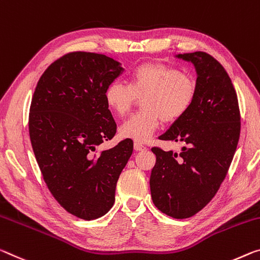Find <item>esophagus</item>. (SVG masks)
Masks as SVG:
<instances>
[{
  "instance_id": "34e87169",
  "label": "esophagus",
  "mask_w": 260,
  "mask_h": 260,
  "mask_svg": "<svg viewBox=\"0 0 260 260\" xmlns=\"http://www.w3.org/2000/svg\"><path fill=\"white\" fill-rule=\"evenodd\" d=\"M134 149L137 150V151H143V150H146L147 148L143 146V145H141V143H138V142H135L134 143Z\"/></svg>"
}]
</instances>
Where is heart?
<instances>
[{
	"instance_id": "b5f03b06",
	"label": "heart",
	"mask_w": 260,
	"mask_h": 260,
	"mask_svg": "<svg viewBox=\"0 0 260 260\" xmlns=\"http://www.w3.org/2000/svg\"><path fill=\"white\" fill-rule=\"evenodd\" d=\"M194 78L163 63H145L132 72L129 85L114 81L105 90V103L117 115L131 110L138 97H143L140 113L123 121L119 134L138 143L148 142L158 128L160 120L172 122L187 112L194 101Z\"/></svg>"
}]
</instances>
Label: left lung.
Wrapping results in <instances>:
<instances>
[{
    "label": "left lung",
    "instance_id": "8db88e82",
    "mask_svg": "<svg viewBox=\"0 0 260 260\" xmlns=\"http://www.w3.org/2000/svg\"><path fill=\"white\" fill-rule=\"evenodd\" d=\"M175 57L194 66L197 93L187 112L159 139L187 147L179 154L152 148L150 192L160 212L187 219L213 199L225 178L240 139L241 114L232 80L219 61L205 52Z\"/></svg>",
    "mask_w": 260,
    "mask_h": 260
}]
</instances>
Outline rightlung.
I'll return each mask as SVG.
<instances>
[{
	"instance_id": "right-lung-1",
	"label": "right lung",
	"mask_w": 260,
	"mask_h": 260,
	"mask_svg": "<svg viewBox=\"0 0 260 260\" xmlns=\"http://www.w3.org/2000/svg\"><path fill=\"white\" fill-rule=\"evenodd\" d=\"M122 72L106 55L69 53L45 71L31 102L28 132L43 178L57 203L83 220L110 211L133 152L131 139L96 151L117 129L104 94Z\"/></svg>"
}]
</instances>
